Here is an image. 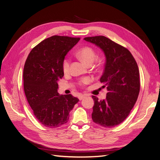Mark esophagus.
Returning a JSON list of instances; mask_svg holds the SVG:
<instances>
[{
	"mask_svg": "<svg viewBox=\"0 0 160 160\" xmlns=\"http://www.w3.org/2000/svg\"><path fill=\"white\" fill-rule=\"evenodd\" d=\"M84 98H85V95H81L79 96V100H82Z\"/></svg>",
	"mask_w": 160,
	"mask_h": 160,
	"instance_id": "esophagus-1",
	"label": "esophagus"
}]
</instances>
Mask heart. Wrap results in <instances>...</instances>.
<instances>
[{"label": "heart", "mask_w": 160, "mask_h": 160, "mask_svg": "<svg viewBox=\"0 0 160 160\" xmlns=\"http://www.w3.org/2000/svg\"><path fill=\"white\" fill-rule=\"evenodd\" d=\"M77 55H78L81 59L83 60L87 64H92L95 60L96 58V53L95 50L92 47H82L81 49L78 50L77 52ZM69 67H70V59L69 57H65V59L62 60V69L63 72L67 73L69 71ZM91 81V79L88 77H85V78L81 79L79 84L81 86H84L87 84H88Z\"/></svg>", "instance_id": "heart-1"}]
</instances>
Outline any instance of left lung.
<instances>
[{"label":"left lung","mask_w":160,"mask_h":160,"mask_svg":"<svg viewBox=\"0 0 160 160\" xmlns=\"http://www.w3.org/2000/svg\"><path fill=\"white\" fill-rule=\"evenodd\" d=\"M84 40L100 47L106 57L100 81L108 92L105 99L92 96L93 122L105 128L116 126L127 118L138 99L140 89L139 71L130 51L104 36L85 37Z\"/></svg>","instance_id":"left-lung-1"}]
</instances>
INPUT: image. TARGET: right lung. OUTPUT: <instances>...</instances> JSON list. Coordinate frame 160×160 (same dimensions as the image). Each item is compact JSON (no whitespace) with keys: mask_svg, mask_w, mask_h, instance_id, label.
<instances>
[{"mask_svg":"<svg viewBox=\"0 0 160 160\" xmlns=\"http://www.w3.org/2000/svg\"><path fill=\"white\" fill-rule=\"evenodd\" d=\"M80 40L79 37L55 35L31 50L23 70L24 91L38 122L55 128L66 123L69 112L79 101L72 95H60L57 81L62 79V60Z\"/></svg>","mask_w":160,"mask_h":160,"instance_id":"1","label":"right lung"}]
</instances>
